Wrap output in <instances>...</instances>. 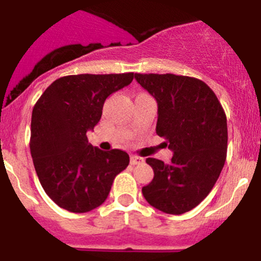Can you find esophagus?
<instances>
[{
  "instance_id": "34e87169",
  "label": "esophagus",
  "mask_w": 261,
  "mask_h": 261,
  "mask_svg": "<svg viewBox=\"0 0 261 261\" xmlns=\"http://www.w3.org/2000/svg\"><path fill=\"white\" fill-rule=\"evenodd\" d=\"M141 164H143V159L139 156H136V154H132L130 165H141Z\"/></svg>"
}]
</instances>
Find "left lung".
<instances>
[{"label":"left lung","mask_w":261,"mask_h":261,"mask_svg":"<svg viewBox=\"0 0 261 261\" xmlns=\"http://www.w3.org/2000/svg\"><path fill=\"white\" fill-rule=\"evenodd\" d=\"M134 77L156 99V133L174 151L170 164L146 160L154 175L142 193L159 211L182 215L210 194L223 169L228 139L226 113L202 80L172 73Z\"/></svg>","instance_id":"8db88e82"}]
</instances>
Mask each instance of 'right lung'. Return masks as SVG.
<instances>
[{
	"label": "right lung",
	"instance_id": "obj_1",
	"mask_svg": "<svg viewBox=\"0 0 261 261\" xmlns=\"http://www.w3.org/2000/svg\"><path fill=\"white\" fill-rule=\"evenodd\" d=\"M133 72L71 74L46 87L32 114L30 152L39 181L63 210L85 213L107 200L113 181L129 164L122 149L89 143L108 96L129 85Z\"/></svg>",
	"mask_w": 261,
	"mask_h": 261
}]
</instances>
